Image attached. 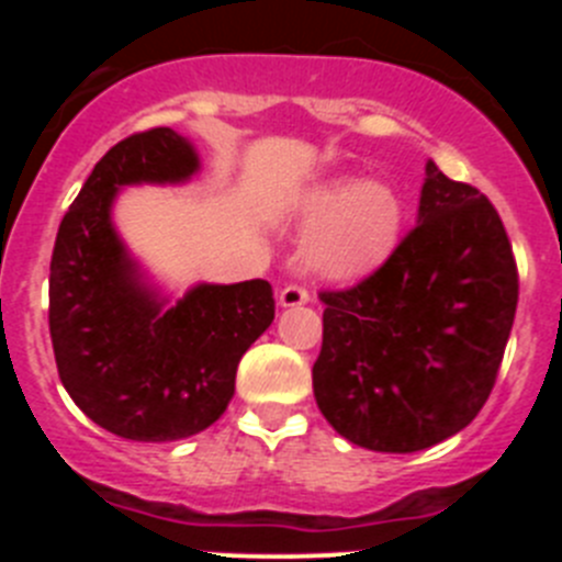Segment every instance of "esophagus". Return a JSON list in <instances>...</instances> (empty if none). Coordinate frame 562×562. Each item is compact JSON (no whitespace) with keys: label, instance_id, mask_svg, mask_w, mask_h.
Segmentation results:
<instances>
[{"label":"esophagus","instance_id":"1","mask_svg":"<svg viewBox=\"0 0 562 562\" xmlns=\"http://www.w3.org/2000/svg\"><path fill=\"white\" fill-rule=\"evenodd\" d=\"M301 304H310V292H306L304 286L290 284L278 292V306H281V310H290V306H301Z\"/></svg>","mask_w":562,"mask_h":562}]
</instances>
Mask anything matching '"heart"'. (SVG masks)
Masks as SVG:
<instances>
[{
  "label": "heart",
  "instance_id": "1",
  "mask_svg": "<svg viewBox=\"0 0 562 562\" xmlns=\"http://www.w3.org/2000/svg\"><path fill=\"white\" fill-rule=\"evenodd\" d=\"M290 222L306 231L301 247L306 270L329 281H355L394 256L405 205L391 182L335 173L297 193Z\"/></svg>",
  "mask_w": 562,
  "mask_h": 562
}]
</instances>
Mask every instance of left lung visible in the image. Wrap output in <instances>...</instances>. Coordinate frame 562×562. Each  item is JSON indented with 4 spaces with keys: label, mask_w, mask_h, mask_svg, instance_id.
Instances as JSON below:
<instances>
[{
    "label": "left lung",
    "mask_w": 562,
    "mask_h": 562,
    "mask_svg": "<svg viewBox=\"0 0 562 562\" xmlns=\"http://www.w3.org/2000/svg\"><path fill=\"white\" fill-rule=\"evenodd\" d=\"M321 301V414L351 445L416 453L464 430L493 391L518 306L513 245L493 202L428 160L414 231Z\"/></svg>",
    "instance_id": "left-lung-1"
}]
</instances>
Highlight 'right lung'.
<instances>
[{"label":"right lung","instance_id":"1","mask_svg":"<svg viewBox=\"0 0 562 562\" xmlns=\"http://www.w3.org/2000/svg\"><path fill=\"white\" fill-rule=\"evenodd\" d=\"M200 171L173 128L132 134L101 157L64 213L49 261V337L78 408L132 441L211 428L236 391L238 360L276 317L272 286L196 284L171 304L112 222L126 186H182Z\"/></svg>","mask_w":562,"mask_h":562}]
</instances>
